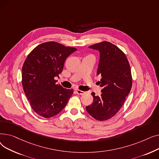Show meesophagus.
Segmentation results:
<instances>
[{
    "label": "esophagus",
    "instance_id": "34e87169",
    "mask_svg": "<svg viewBox=\"0 0 159 159\" xmlns=\"http://www.w3.org/2000/svg\"><path fill=\"white\" fill-rule=\"evenodd\" d=\"M75 91H76V92H77V93L78 95H83V94H84V93H85L84 91H81V90L79 89H75Z\"/></svg>",
    "mask_w": 159,
    "mask_h": 159
}]
</instances>
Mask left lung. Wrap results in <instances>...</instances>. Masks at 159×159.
<instances>
[{"label": "left lung", "instance_id": "1", "mask_svg": "<svg viewBox=\"0 0 159 159\" xmlns=\"http://www.w3.org/2000/svg\"><path fill=\"white\" fill-rule=\"evenodd\" d=\"M89 48L100 52L97 75L102 77L98 83L102 89L100 97L91 93L93 103L86 109L95 119L104 121L117 113L129 93L132 86L131 68L125 53L110 42L102 41Z\"/></svg>", "mask_w": 159, "mask_h": 159}]
</instances>
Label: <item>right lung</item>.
<instances>
[{
    "label": "right lung",
    "mask_w": 159,
    "mask_h": 159,
    "mask_svg": "<svg viewBox=\"0 0 159 159\" xmlns=\"http://www.w3.org/2000/svg\"><path fill=\"white\" fill-rule=\"evenodd\" d=\"M77 48L56 42L42 43L27 56L22 68V84L32 109L44 118L60 113L73 93L56 84L64 64Z\"/></svg>",
    "instance_id": "1"
}]
</instances>
